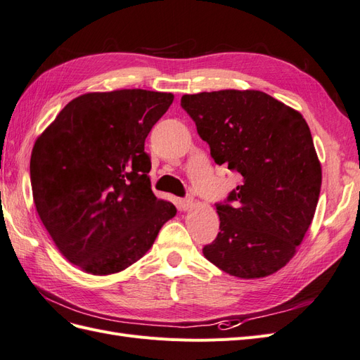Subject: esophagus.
<instances>
[{
	"label": "esophagus",
	"instance_id": "1",
	"mask_svg": "<svg viewBox=\"0 0 360 360\" xmlns=\"http://www.w3.org/2000/svg\"><path fill=\"white\" fill-rule=\"evenodd\" d=\"M179 203H181V210H184V211H188V210H191L194 205H196V202H194V199L193 198H186V199H181L179 200Z\"/></svg>",
	"mask_w": 360,
	"mask_h": 360
}]
</instances>
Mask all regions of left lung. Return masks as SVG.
Instances as JSON below:
<instances>
[{"instance_id": "1", "label": "left lung", "mask_w": 360, "mask_h": 360, "mask_svg": "<svg viewBox=\"0 0 360 360\" xmlns=\"http://www.w3.org/2000/svg\"><path fill=\"white\" fill-rule=\"evenodd\" d=\"M181 105L214 161L243 176L228 200L217 203L220 232L203 256L240 279L281 270L309 229L321 190V164L306 120L259 90L184 95Z\"/></svg>"}]
</instances>
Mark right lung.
Masks as SVG:
<instances>
[{
	"label": "right lung",
	"instance_id": "right-lung-1",
	"mask_svg": "<svg viewBox=\"0 0 360 360\" xmlns=\"http://www.w3.org/2000/svg\"><path fill=\"white\" fill-rule=\"evenodd\" d=\"M173 102L143 89L72 99L34 143L33 199L57 249L81 270L107 276L137 262L174 205L150 188L145 140Z\"/></svg>",
	"mask_w": 360,
	"mask_h": 360
}]
</instances>
